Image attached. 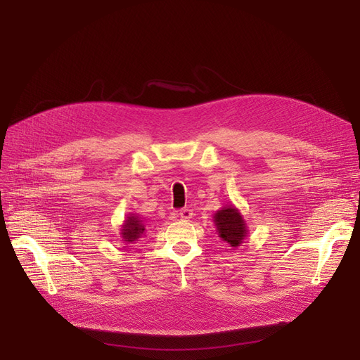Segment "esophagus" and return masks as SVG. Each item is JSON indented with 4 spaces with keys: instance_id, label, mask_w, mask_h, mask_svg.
<instances>
[{
    "instance_id": "1",
    "label": "esophagus",
    "mask_w": 360,
    "mask_h": 360,
    "mask_svg": "<svg viewBox=\"0 0 360 360\" xmlns=\"http://www.w3.org/2000/svg\"><path fill=\"white\" fill-rule=\"evenodd\" d=\"M191 216H193V210H190V209H186V207H184V209H181L179 210V217L181 219H191Z\"/></svg>"
}]
</instances>
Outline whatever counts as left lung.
Segmentation results:
<instances>
[{"mask_svg":"<svg viewBox=\"0 0 360 360\" xmlns=\"http://www.w3.org/2000/svg\"><path fill=\"white\" fill-rule=\"evenodd\" d=\"M219 236L232 247H237L245 237V224L241 214L233 207H225L214 214Z\"/></svg>","mask_w":360,"mask_h":360,"instance_id":"8db88e82","label":"left lung"}]
</instances>
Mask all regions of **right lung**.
<instances>
[{
    "label": "right lung",
    "mask_w": 360,
    "mask_h": 360,
    "mask_svg": "<svg viewBox=\"0 0 360 360\" xmlns=\"http://www.w3.org/2000/svg\"><path fill=\"white\" fill-rule=\"evenodd\" d=\"M143 232H144V226L141 225V221H138V217H128L127 224L123 225L122 236L124 241L132 243L136 238H139V236H141Z\"/></svg>",
    "instance_id": "obj_1"
}]
</instances>
